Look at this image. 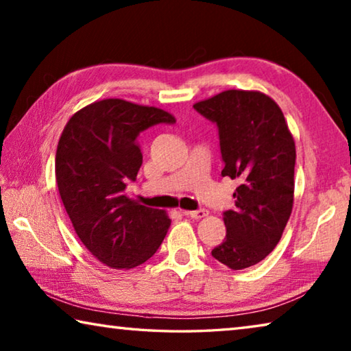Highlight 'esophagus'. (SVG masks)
<instances>
[{
    "mask_svg": "<svg viewBox=\"0 0 351 351\" xmlns=\"http://www.w3.org/2000/svg\"><path fill=\"white\" fill-rule=\"evenodd\" d=\"M186 217L190 218H195V219H199V218H204L207 215V210L206 209H198V210H184L182 212Z\"/></svg>",
    "mask_w": 351,
    "mask_h": 351,
    "instance_id": "34e87169",
    "label": "esophagus"
}]
</instances>
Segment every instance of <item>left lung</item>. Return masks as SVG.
<instances>
[{
    "label": "left lung",
    "mask_w": 351,
    "mask_h": 351,
    "mask_svg": "<svg viewBox=\"0 0 351 351\" xmlns=\"http://www.w3.org/2000/svg\"><path fill=\"white\" fill-rule=\"evenodd\" d=\"M193 108L217 123L221 175L240 181L235 209L223 213L226 239L212 257L230 269H245L277 246L293 210V134L280 106L258 91L228 90Z\"/></svg>",
    "instance_id": "left-lung-1"
}]
</instances>
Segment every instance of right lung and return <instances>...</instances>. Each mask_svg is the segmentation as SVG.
I'll list each match as a JSON object with an SVG mask.
<instances>
[{
	"label": "right lung",
	"mask_w": 351,
	"mask_h": 351,
	"mask_svg": "<svg viewBox=\"0 0 351 351\" xmlns=\"http://www.w3.org/2000/svg\"><path fill=\"white\" fill-rule=\"evenodd\" d=\"M170 112L105 99L69 119L56 154V181L80 241L114 269L136 268L161 246L167 213L125 195L142 165L138 136L156 123H175Z\"/></svg>",
	"instance_id": "right-lung-1"
}]
</instances>
